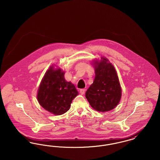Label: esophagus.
<instances>
[{"label":"esophagus","mask_w":160,"mask_h":160,"mask_svg":"<svg viewBox=\"0 0 160 160\" xmlns=\"http://www.w3.org/2000/svg\"><path fill=\"white\" fill-rule=\"evenodd\" d=\"M84 92H85V89H82L80 90V93L81 95H83Z\"/></svg>","instance_id":"obj_1"}]
</instances>
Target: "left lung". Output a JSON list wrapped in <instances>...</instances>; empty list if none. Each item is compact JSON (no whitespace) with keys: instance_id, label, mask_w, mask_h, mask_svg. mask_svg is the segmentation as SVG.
<instances>
[{"instance_id":"1","label":"left lung","mask_w":160,"mask_h":160,"mask_svg":"<svg viewBox=\"0 0 160 160\" xmlns=\"http://www.w3.org/2000/svg\"><path fill=\"white\" fill-rule=\"evenodd\" d=\"M93 62L95 77L86 92V98L92 107L98 112L112 110L118 106L122 96L116 71L106 58Z\"/></svg>"}]
</instances>
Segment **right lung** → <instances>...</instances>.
Listing matches in <instances>:
<instances>
[{
  "instance_id": "right-lung-1",
  "label": "right lung",
  "mask_w": 160,
  "mask_h": 160,
  "mask_svg": "<svg viewBox=\"0 0 160 160\" xmlns=\"http://www.w3.org/2000/svg\"><path fill=\"white\" fill-rule=\"evenodd\" d=\"M61 68L50 67L42 78L38 88L37 99L45 110L54 115L66 113L73 99L78 95L75 86L64 78Z\"/></svg>"
}]
</instances>
